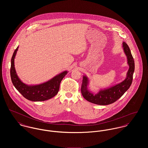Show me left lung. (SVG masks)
I'll return each instance as SVG.
<instances>
[{
	"mask_svg": "<svg viewBox=\"0 0 148 148\" xmlns=\"http://www.w3.org/2000/svg\"><path fill=\"white\" fill-rule=\"evenodd\" d=\"M123 46L124 52L127 56V64L129 66L126 79L118 84L107 89L100 90L97 93L94 94L88 90L87 86L89 84V80L87 77L84 76L81 91L85 99L89 102L100 106H106L112 104L120 99L130 86L134 71V61L130 48L127 43L123 42Z\"/></svg>",
	"mask_w": 148,
	"mask_h": 148,
	"instance_id": "left-lung-1",
	"label": "left lung"
}]
</instances>
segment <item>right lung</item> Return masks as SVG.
Listing matches in <instances>:
<instances>
[{"instance_id":"1","label":"right lung","mask_w":148,"mask_h":148,"mask_svg":"<svg viewBox=\"0 0 148 148\" xmlns=\"http://www.w3.org/2000/svg\"><path fill=\"white\" fill-rule=\"evenodd\" d=\"M19 47L15 50L11 58L10 75L11 81L16 89L21 93L23 97L32 101H42L50 99L55 96L59 90L60 83L68 72L56 75L50 80L40 84L28 85L23 83L18 77L14 65L15 58Z\"/></svg>"}]
</instances>
